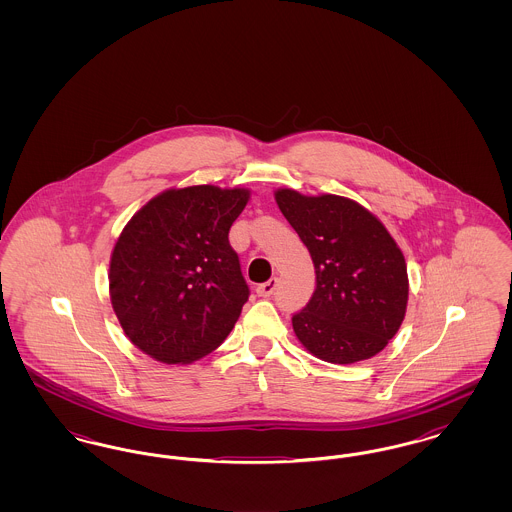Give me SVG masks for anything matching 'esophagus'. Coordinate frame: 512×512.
Masks as SVG:
<instances>
[{
  "mask_svg": "<svg viewBox=\"0 0 512 512\" xmlns=\"http://www.w3.org/2000/svg\"><path fill=\"white\" fill-rule=\"evenodd\" d=\"M276 286H278V278H270L265 284H259L255 292H257L259 297H270L274 290H276Z\"/></svg>",
  "mask_w": 512,
  "mask_h": 512,
  "instance_id": "esophagus-1",
  "label": "esophagus"
}]
</instances>
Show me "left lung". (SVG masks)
I'll list each match as a JSON object with an SVG mask.
<instances>
[{
  "instance_id": "left-lung-1",
  "label": "left lung",
  "mask_w": 512,
  "mask_h": 512,
  "mask_svg": "<svg viewBox=\"0 0 512 512\" xmlns=\"http://www.w3.org/2000/svg\"><path fill=\"white\" fill-rule=\"evenodd\" d=\"M274 199L317 274L311 301L292 318L297 340L334 365L378 355L397 334L409 301L407 263L388 228L343 195L278 188Z\"/></svg>"
}]
</instances>
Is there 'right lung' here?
<instances>
[{
	"instance_id": "add662e5",
	"label": "right lung",
	"mask_w": 512,
	"mask_h": 512,
	"mask_svg": "<svg viewBox=\"0 0 512 512\" xmlns=\"http://www.w3.org/2000/svg\"><path fill=\"white\" fill-rule=\"evenodd\" d=\"M247 188L165 190L134 213L109 261V295L126 338L165 365L215 351L240 318L249 288L228 232Z\"/></svg>"
}]
</instances>
